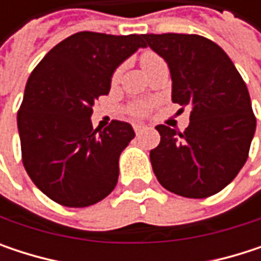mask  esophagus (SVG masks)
<instances>
[{
    "label": "esophagus",
    "mask_w": 261,
    "mask_h": 261,
    "mask_svg": "<svg viewBox=\"0 0 261 261\" xmlns=\"http://www.w3.org/2000/svg\"><path fill=\"white\" fill-rule=\"evenodd\" d=\"M133 128H134V133H136V134H140L145 127H143L142 124H134V125H133Z\"/></svg>",
    "instance_id": "obj_1"
}]
</instances>
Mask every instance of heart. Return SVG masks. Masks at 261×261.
Masks as SVG:
<instances>
[{"instance_id": "1", "label": "heart", "mask_w": 261, "mask_h": 261, "mask_svg": "<svg viewBox=\"0 0 261 261\" xmlns=\"http://www.w3.org/2000/svg\"><path fill=\"white\" fill-rule=\"evenodd\" d=\"M160 62H163L157 54H154V53H145L142 57H140V63H142V68H143V71L146 72L149 68H152L154 65H157V63H160ZM128 112H130L131 115H134V116H142V115H145L146 112H148V104H143V102H139V104H131L130 107H128Z\"/></svg>"}]
</instances>
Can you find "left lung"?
<instances>
[{
	"label": "left lung",
	"instance_id": "obj_1",
	"mask_svg": "<svg viewBox=\"0 0 261 261\" xmlns=\"http://www.w3.org/2000/svg\"><path fill=\"white\" fill-rule=\"evenodd\" d=\"M169 66L172 101L189 106L186 130L157 125L149 159L159 182L186 198L221 192L243 168L255 133L249 92L227 53L198 34H145ZM182 110V109H181Z\"/></svg>",
	"mask_w": 261,
	"mask_h": 261
}]
</instances>
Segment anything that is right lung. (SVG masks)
<instances>
[{
	"mask_svg": "<svg viewBox=\"0 0 261 261\" xmlns=\"http://www.w3.org/2000/svg\"><path fill=\"white\" fill-rule=\"evenodd\" d=\"M145 34L80 31L57 43L27 81L18 112L22 163L31 181L66 207L104 199L119 177V155L134 139L128 122L93 130L95 101L116 68L145 48Z\"/></svg>",
	"mask_w": 261,
	"mask_h": 261,
	"instance_id": "1",
	"label": "right lung"
}]
</instances>
